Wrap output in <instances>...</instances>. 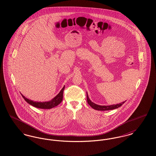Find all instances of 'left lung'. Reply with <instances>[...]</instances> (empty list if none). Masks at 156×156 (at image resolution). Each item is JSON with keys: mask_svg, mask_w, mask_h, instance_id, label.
<instances>
[{"mask_svg": "<svg viewBox=\"0 0 156 156\" xmlns=\"http://www.w3.org/2000/svg\"><path fill=\"white\" fill-rule=\"evenodd\" d=\"M87 102L88 104L94 109L98 110V111H109V110H113L116 108H118L120 106H121L125 102H123L122 103L120 104H116V105H109V106H102V105H98L97 104L93 103L90 99H89V97L88 95V94L87 93Z\"/></svg>", "mask_w": 156, "mask_h": 156, "instance_id": "8db88e82", "label": "left lung"}]
</instances>
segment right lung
<instances>
[{
    "mask_svg": "<svg viewBox=\"0 0 156 156\" xmlns=\"http://www.w3.org/2000/svg\"><path fill=\"white\" fill-rule=\"evenodd\" d=\"M65 88V86L62 88V89L59 92V94L56 96L54 97L52 100L48 102H34L33 101L29 100V99H27L26 98L24 97L23 95H22L23 98L24 99L31 105L37 108H40V109H51L52 108H54L58 105L62 101L63 99V91L64 89Z\"/></svg>",
    "mask_w": 156,
    "mask_h": 156,
    "instance_id": "1",
    "label": "right lung"
}]
</instances>
